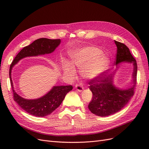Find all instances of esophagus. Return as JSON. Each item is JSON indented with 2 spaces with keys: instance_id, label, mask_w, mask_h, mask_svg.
Masks as SVG:
<instances>
[{
  "instance_id": "esophagus-1",
  "label": "esophagus",
  "mask_w": 149,
  "mask_h": 149,
  "mask_svg": "<svg viewBox=\"0 0 149 149\" xmlns=\"http://www.w3.org/2000/svg\"><path fill=\"white\" fill-rule=\"evenodd\" d=\"M75 89L77 90L79 92H81L83 89V87L81 85H79V84H76L75 86Z\"/></svg>"
}]
</instances>
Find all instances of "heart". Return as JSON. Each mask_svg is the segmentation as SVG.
I'll list each match as a JSON object with an SVG mask.
<instances>
[{
    "instance_id": "1",
    "label": "heart",
    "mask_w": 149,
    "mask_h": 149,
    "mask_svg": "<svg viewBox=\"0 0 149 149\" xmlns=\"http://www.w3.org/2000/svg\"><path fill=\"white\" fill-rule=\"evenodd\" d=\"M71 58L72 64L78 68L86 78L97 77L107 70L110 63L109 58L101 53L100 49L91 46L75 49L71 53ZM72 65L68 61H63L62 70L65 74L71 77L75 75L76 70Z\"/></svg>"
}]
</instances>
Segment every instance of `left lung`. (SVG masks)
<instances>
[{"label":"left lung","mask_w":149,"mask_h":149,"mask_svg":"<svg viewBox=\"0 0 149 149\" xmlns=\"http://www.w3.org/2000/svg\"><path fill=\"white\" fill-rule=\"evenodd\" d=\"M114 42L117 46L116 69L110 74L100 75L91 79L89 83V89L93 93V98L89 103L88 108L93 114L98 116H110L123 109L131 100L136 85V60L125 45L116 40ZM122 62L131 64L133 66L132 82L130 86L126 88L117 87L113 81L119 65Z\"/></svg>","instance_id":"1"}]
</instances>
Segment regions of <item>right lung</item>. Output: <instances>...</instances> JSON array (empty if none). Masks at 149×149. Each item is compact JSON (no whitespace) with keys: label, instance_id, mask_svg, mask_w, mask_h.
<instances>
[{"label":"right lung","instance_id":"1","mask_svg":"<svg viewBox=\"0 0 149 149\" xmlns=\"http://www.w3.org/2000/svg\"><path fill=\"white\" fill-rule=\"evenodd\" d=\"M60 39L52 40L42 38L36 40L17 54L10 66L9 78L13 93V100L22 109L31 115L40 118L52 114L60 106L66 94L73 89V87L70 85L54 86L51 90L43 96L28 100L20 96L15 91L12 79V70L13 66L23 58L48 55L53 53L60 45Z\"/></svg>","mask_w":149,"mask_h":149}]
</instances>
